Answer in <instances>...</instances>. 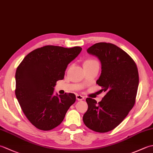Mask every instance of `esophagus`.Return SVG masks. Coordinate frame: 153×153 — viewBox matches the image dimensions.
Instances as JSON below:
<instances>
[{"instance_id":"34e87169","label":"esophagus","mask_w":153,"mask_h":153,"mask_svg":"<svg viewBox=\"0 0 153 153\" xmlns=\"http://www.w3.org/2000/svg\"><path fill=\"white\" fill-rule=\"evenodd\" d=\"M76 99L78 100H82L84 99V97L80 95H76Z\"/></svg>"}]
</instances>
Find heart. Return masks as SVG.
I'll list each match as a JSON object with an SVG mask.
<instances>
[{"label":"heart","instance_id":"1","mask_svg":"<svg viewBox=\"0 0 153 153\" xmlns=\"http://www.w3.org/2000/svg\"><path fill=\"white\" fill-rule=\"evenodd\" d=\"M93 64H99V63L97 60H93V59H88L84 62V66H87V65H91Z\"/></svg>","mask_w":153,"mask_h":153}]
</instances>
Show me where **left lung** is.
Listing matches in <instances>:
<instances>
[{"instance_id":"8db88e82","label":"left lung","mask_w":153,"mask_h":153,"mask_svg":"<svg viewBox=\"0 0 153 153\" xmlns=\"http://www.w3.org/2000/svg\"><path fill=\"white\" fill-rule=\"evenodd\" d=\"M101 62V74L97 83L106 95L101 101L87 98L88 109L85 125L91 130L105 133L118 126L134 107L139 85L138 70L124 51L112 43H98L87 50Z\"/></svg>"}]
</instances>
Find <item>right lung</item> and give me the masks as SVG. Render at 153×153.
I'll list each match as a JSON object with an SVG mask.
<instances>
[{"instance_id": "1", "label": "right lung", "mask_w": 153, "mask_h": 153, "mask_svg": "<svg viewBox=\"0 0 153 153\" xmlns=\"http://www.w3.org/2000/svg\"><path fill=\"white\" fill-rule=\"evenodd\" d=\"M82 50L80 47L47 45L31 51L17 68L16 98L35 128L43 131L56 128L76 102L74 93L53 95L54 87L57 81L64 79L68 64Z\"/></svg>"}]
</instances>
